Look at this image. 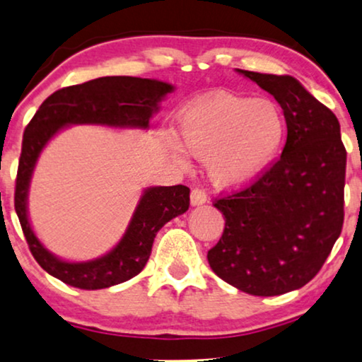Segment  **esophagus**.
<instances>
[{"label":"esophagus","instance_id":"obj_1","mask_svg":"<svg viewBox=\"0 0 362 362\" xmlns=\"http://www.w3.org/2000/svg\"><path fill=\"white\" fill-rule=\"evenodd\" d=\"M206 201H207V194L204 189H201V187H194V189L191 191V204L192 206H202Z\"/></svg>","mask_w":362,"mask_h":362}]
</instances>
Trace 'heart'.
Listing matches in <instances>:
<instances>
[{
	"label": "heart",
	"instance_id": "b5f03b06",
	"mask_svg": "<svg viewBox=\"0 0 362 362\" xmlns=\"http://www.w3.org/2000/svg\"><path fill=\"white\" fill-rule=\"evenodd\" d=\"M286 123L279 105L264 98L214 92L187 105L176 118L171 151L206 160L211 180L221 186L245 185L279 155Z\"/></svg>",
	"mask_w": 362,
	"mask_h": 362
}]
</instances>
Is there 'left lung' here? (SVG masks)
<instances>
[{"label": "left lung", "instance_id": "obj_1", "mask_svg": "<svg viewBox=\"0 0 362 362\" xmlns=\"http://www.w3.org/2000/svg\"><path fill=\"white\" fill-rule=\"evenodd\" d=\"M237 71L280 103L286 143L252 185L214 201L226 227L207 260L235 288L275 296L308 284L338 240L346 148L338 118L296 78Z\"/></svg>", "mask_w": 362, "mask_h": 362}]
</instances>
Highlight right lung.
Returning <instances> with one entry per match:
<instances>
[{"mask_svg":"<svg viewBox=\"0 0 362 362\" xmlns=\"http://www.w3.org/2000/svg\"><path fill=\"white\" fill-rule=\"evenodd\" d=\"M173 90L166 82L140 77H100L64 87L41 103L23 135L14 209L29 250L47 274L83 290L108 288L140 274L150 259L153 240L166 222L189 209V187H148L138 202L122 240L107 255L90 262H66L54 257L34 235L28 219V189L39 153L46 143L72 123L146 128L158 102Z\"/></svg>","mask_w":362,"mask_h":362,"instance_id":"right-lung-1","label":"right lung"}]
</instances>
